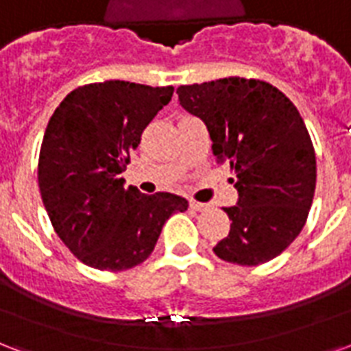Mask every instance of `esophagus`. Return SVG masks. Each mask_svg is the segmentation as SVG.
Masks as SVG:
<instances>
[{"instance_id": "obj_1", "label": "esophagus", "mask_w": 351, "mask_h": 351, "mask_svg": "<svg viewBox=\"0 0 351 351\" xmlns=\"http://www.w3.org/2000/svg\"><path fill=\"white\" fill-rule=\"evenodd\" d=\"M191 209H194V210H204V209H207V205H205V204H199V202H196V199H191Z\"/></svg>"}]
</instances>
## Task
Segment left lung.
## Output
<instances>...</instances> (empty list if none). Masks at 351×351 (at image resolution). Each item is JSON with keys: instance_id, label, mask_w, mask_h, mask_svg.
<instances>
[{"instance_id": "1", "label": "left lung", "mask_w": 351, "mask_h": 351, "mask_svg": "<svg viewBox=\"0 0 351 351\" xmlns=\"http://www.w3.org/2000/svg\"><path fill=\"white\" fill-rule=\"evenodd\" d=\"M181 107L207 125L213 154L229 160L239 202L223 207L229 235L213 252L255 266L304 229L316 186L315 147L291 99L259 79L226 77L178 88Z\"/></svg>"}]
</instances>
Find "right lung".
Segmentation results:
<instances>
[{
    "instance_id": "add662e5",
    "label": "right lung",
    "mask_w": 351,
    "mask_h": 351,
    "mask_svg": "<svg viewBox=\"0 0 351 351\" xmlns=\"http://www.w3.org/2000/svg\"><path fill=\"white\" fill-rule=\"evenodd\" d=\"M173 86L104 81L79 86L49 118L38 186L55 233L81 263L120 272L154 252L160 229L189 207L170 192L125 189L120 173Z\"/></svg>"
}]
</instances>
